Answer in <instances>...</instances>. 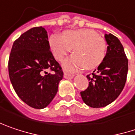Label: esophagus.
Returning <instances> with one entry per match:
<instances>
[{
	"label": "esophagus",
	"mask_w": 135,
	"mask_h": 135,
	"mask_svg": "<svg viewBox=\"0 0 135 135\" xmlns=\"http://www.w3.org/2000/svg\"><path fill=\"white\" fill-rule=\"evenodd\" d=\"M73 76H74L73 74H69L66 73H64V78H66V79H72V78H73Z\"/></svg>",
	"instance_id": "obj_1"
}]
</instances>
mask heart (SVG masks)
<instances>
[{"mask_svg":"<svg viewBox=\"0 0 135 135\" xmlns=\"http://www.w3.org/2000/svg\"><path fill=\"white\" fill-rule=\"evenodd\" d=\"M50 48L56 59L62 61L73 49L74 55L62 62L68 72H74L86 68L92 69L104 61L107 45L97 32L89 28L67 30L62 35L55 34L49 39Z\"/></svg>","mask_w":135,"mask_h":135,"instance_id":"b5f03b06","label":"heart"}]
</instances>
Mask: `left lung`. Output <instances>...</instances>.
Segmentation results:
<instances>
[{"mask_svg": "<svg viewBox=\"0 0 135 135\" xmlns=\"http://www.w3.org/2000/svg\"><path fill=\"white\" fill-rule=\"evenodd\" d=\"M104 37L108 46L104 61L91 76H86L89 86L80 92L83 102L93 108L104 107L116 100L124 87L128 70V60L119 39L110 33Z\"/></svg>", "mask_w": 135, "mask_h": 135, "instance_id": "1", "label": "left lung"}]
</instances>
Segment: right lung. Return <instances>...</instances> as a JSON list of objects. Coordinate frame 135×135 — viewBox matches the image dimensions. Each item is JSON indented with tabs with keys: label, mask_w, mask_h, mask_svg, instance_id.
I'll return each instance as SVG.
<instances>
[{
	"label": "right lung",
	"mask_w": 135,
	"mask_h": 135,
	"mask_svg": "<svg viewBox=\"0 0 135 135\" xmlns=\"http://www.w3.org/2000/svg\"><path fill=\"white\" fill-rule=\"evenodd\" d=\"M49 70L52 73H48ZM8 72L15 91L25 104L42 109L51 103L63 72L50 51L48 34L43 27L32 28L15 41Z\"/></svg>",
	"instance_id": "right-lung-1"
}]
</instances>
